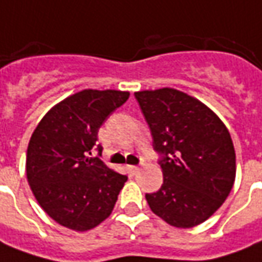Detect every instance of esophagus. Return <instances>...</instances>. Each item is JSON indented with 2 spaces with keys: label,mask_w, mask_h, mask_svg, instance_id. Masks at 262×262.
Returning <instances> with one entry per match:
<instances>
[{
  "label": "esophagus",
  "mask_w": 262,
  "mask_h": 262,
  "mask_svg": "<svg viewBox=\"0 0 262 262\" xmlns=\"http://www.w3.org/2000/svg\"><path fill=\"white\" fill-rule=\"evenodd\" d=\"M127 170L130 171V174H137V173L140 171V167H137V166H129Z\"/></svg>",
  "instance_id": "1"
}]
</instances>
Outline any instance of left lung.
Instances as JSON below:
<instances>
[{
	"instance_id": "obj_1",
	"label": "left lung",
	"mask_w": 262,
	"mask_h": 262,
	"mask_svg": "<svg viewBox=\"0 0 262 262\" xmlns=\"http://www.w3.org/2000/svg\"><path fill=\"white\" fill-rule=\"evenodd\" d=\"M160 156L163 184L146 200L170 226H199L217 211L235 179V151L224 123L200 100L163 88L135 93Z\"/></svg>"
}]
</instances>
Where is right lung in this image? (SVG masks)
Wrapping results in <instances>:
<instances>
[{"label": "right lung", "mask_w": 262, "mask_h": 262, "mask_svg": "<svg viewBox=\"0 0 262 262\" xmlns=\"http://www.w3.org/2000/svg\"><path fill=\"white\" fill-rule=\"evenodd\" d=\"M127 99L129 92L82 91L54 106L32 133L28 183L39 206L58 224L86 231L112 213L127 176L100 160L103 147L96 140L107 116Z\"/></svg>", "instance_id": "add662e5"}]
</instances>
